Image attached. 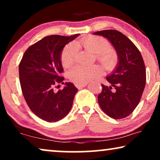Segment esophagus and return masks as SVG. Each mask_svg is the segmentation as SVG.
Wrapping results in <instances>:
<instances>
[{
    "label": "esophagus",
    "mask_w": 160,
    "mask_h": 160,
    "mask_svg": "<svg viewBox=\"0 0 160 160\" xmlns=\"http://www.w3.org/2000/svg\"><path fill=\"white\" fill-rule=\"evenodd\" d=\"M87 85V84L86 83V84H75V86L77 87L78 89H81L82 87H85Z\"/></svg>",
    "instance_id": "esophagus-1"
}]
</instances>
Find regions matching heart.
I'll list each match as a JSON object with an SVG mask.
<instances>
[{
  "instance_id": "heart-1",
  "label": "heart",
  "mask_w": 160,
  "mask_h": 160,
  "mask_svg": "<svg viewBox=\"0 0 160 160\" xmlns=\"http://www.w3.org/2000/svg\"><path fill=\"white\" fill-rule=\"evenodd\" d=\"M81 45L87 51L96 54L98 60L107 71H112L118 63V56L114 50L108 48V42L106 39L98 36H87L80 41ZM77 54V47L75 43L67 44L61 54V62L63 67L68 68L73 65ZM102 68L97 65L92 66L73 67L68 73V77L76 84H86L101 75Z\"/></svg>"
}]
</instances>
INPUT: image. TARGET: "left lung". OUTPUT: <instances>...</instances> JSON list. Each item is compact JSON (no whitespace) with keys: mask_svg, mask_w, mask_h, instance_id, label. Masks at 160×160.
<instances>
[{"mask_svg":"<svg viewBox=\"0 0 160 160\" xmlns=\"http://www.w3.org/2000/svg\"><path fill=\"white\" fill-rule=\"evenodd\" d=\"M108 39L118 56V63L106 77L111 86L102 84L98 100L107 115L115 119H123L132 113L145 88L146 68L141 52L128 37L115 30L94 32Z\"/></svg>","mask_w":160,"mask_h":160,"instance_id":"8db88e82","label":"left lung"}]
</instances>
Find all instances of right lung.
I'll return each mask as SVG.
<instances>
[{"label":"right lung","instance_id":"obj_1","mask_svg":"<svg viewBox=\"0 0 160 160\" xmlns=\"http://www.w3.org/2000/svg\"><path fill=\"white\" fill-rule=\"evenodd\" d=\"M78 36H46L26 50L19 63V81L25 101L30 110L44 121L63 119L73 106L78 90L73 83L65 82L64 88L58 92L54 87L64 84V77L60 76L63 48Z\"/></svg>","mask_w":160,"mask_h":160}]
</instances>
